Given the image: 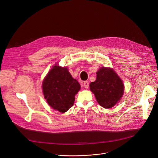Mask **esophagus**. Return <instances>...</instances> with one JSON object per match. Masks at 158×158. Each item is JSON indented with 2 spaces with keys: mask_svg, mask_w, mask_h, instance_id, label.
I'll return each mask as SVG.
<instances>
[{
  "mask_svg": "<svg viewBox=\"0 0 158 158\" xmlns=\"http://www.w3.org/2000/svg\"><path fill=\"white\" fill-rule=\"evenodd\" d=\"M84 86L85 89H87L89 87V82L88 81H84Z\"/></svg>",
  "mask_w": 158,
  "mask_h": 158,
  "instance_id": "1",
  "label": "esophagus"
}]
</instances>
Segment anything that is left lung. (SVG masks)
I'll use <instances>...</instances> for the list:
<instances>
[{
	"label": "left lung",
	"instance_id": "1",
	"mask_svg": "<svg viewBox=\"0 0 158 158\" xmlns=\"http://www.w3.org/2000/svg\"><path fill=\"white\" fill-rule=\"evenodd\" d=\"M94 82L89 84L98 102L106 109L111 108L119 102L124 94L123 81L112 68L102 67L96 73Z\"/></svg>",
	"mask_w": 158,
	"mask_h": 158
}]
</instances>
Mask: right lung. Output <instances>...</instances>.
<instances>
[{
	"label": "right lung",
	"instance_id": "obj_1",
	"mask_svg": "<svg viewBox=\"0 0 158 158\" xmlns=\"http://www.w3.org/2000/svg\"><path fill=\"white\" fill-rule=\"evenodd\" d=\"M42 87L48 104L62 113L74 105L75 96L81 89L79 83L72 77L67 67L57 65L48 73Z\"/></svg>",
	"mask_w": 158,
	"mask_h": 158
}]
</instances>
